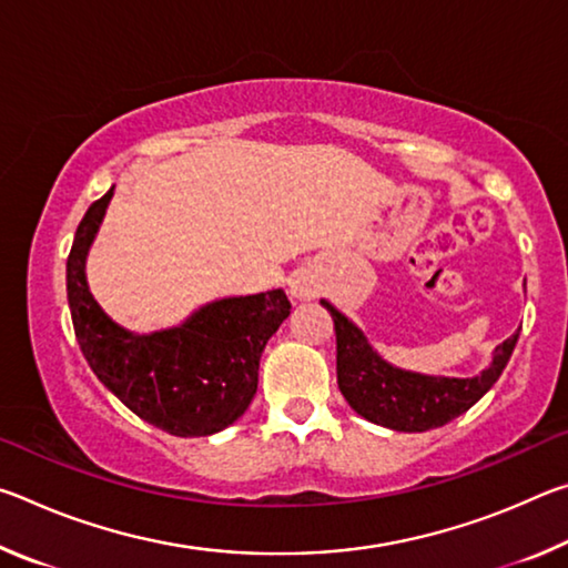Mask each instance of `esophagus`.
Returning <instances> with one entry per match:
<instances>
[{
    "instance_id": "esophagus-1",
    "label": "esophagus",
    "mask_w": 568,
    "mask_h": 568,
    "mask_svg": "<svg viewBox=\"0 0 568 568\" xmlns=\"http://www.w3.org/2000/svg\"><path fill=\"white\" fill-rule=\"evenodd\" d=\"M291 293L295 297H301V301H311V297L318 295V283H315V277L311 273H295L293 281H291Z\"/></svg>"
}]
</instances>
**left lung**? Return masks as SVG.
<instances>
[{"instance_id": "8db88e82", "label": "left lung", "mask_w": 568, "mask_h": 568, "mask_svg": "<svg viewBox=\"0 0 568 568\" xmlns=\"http://www.w3.org/2000/svg\"><path fill=\"white\" fill-rule=\"evenodd\" d=\"M331 313L335 328V371L338 388L348 406L365 420L378 423L406 434L446 426L460 413H466L501 376L516 348L518 333L506 338L494 351L488 368L474 378H436L393 368L371 348L365 335L335 311L328 301H321Z\"/></svg>"}]
</instances>
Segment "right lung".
I'll list each match as a JSON object with an SVG mask.
<instances>
[{"label": "right lung", "instance_id": "add662e5", "mask_svg": "<svg viewBox=\"0 0 568 568\" xmlns=\"http://www.w3.org/2000/svg\"><path fill=\"white\" fill-rule=\"evenodd\" d=\"M112 190L94 200L67 257V297L82 355L134 416L170 436H210L247 410L271 335L291 315L283 291L215 301L178 328L134 335L114 325L94 301L84 257Z\"/></svg>", "mask_w": 568, "mask_h": 568}]
</instances>
